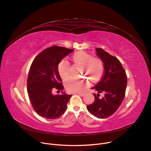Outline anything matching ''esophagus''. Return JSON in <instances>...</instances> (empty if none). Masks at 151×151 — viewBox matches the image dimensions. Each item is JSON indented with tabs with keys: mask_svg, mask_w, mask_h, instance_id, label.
Returning a JSON list of instances; mask_svg holds the SVG:
<instances>
[{
	"mask_svg": "<svg viewBox=\"0 0 151 151\" xmlns=\"http://www.w3.org/2000/svg\"><path fill=\"white\" fill-rule=\"evenodd\" d=\"M78 95L81 96H84V93H77Z\"/></svg>",
	"mask_w": 151,
	"mask_h": 151,
	"instance_id": "34e87169",
	"label": "esophagus"
}]
</instances>
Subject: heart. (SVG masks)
Masks as SVG:
<instances>
[{
  "mask_svg": "<svg viewBox=\"0 0 151 151\" xmlns=\"http://www.w3.org/2000/svg\"><path fill=\"white\" fill-rule=\"evenodd\" d=\"M73 61L81 67V73H86L91 78L93 81H97L102 75L104 65L101 59L93 57L90 54L86 52H78L73 55ZM58 70L60 76L65 79L70 73V64L65 58L63 59L58 65ZM89 81L79 79L75 78H68L65 81L66 90L69 93H81L89 86Z\"/></svg>",
  "mask_w": 151,
  "mask_h": 151,
  "instance_id": "obj_1",
  "label": "heart"
}]
</instances>
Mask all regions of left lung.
Segmentation results:
<instances>
[{
	"label": "left lung",
	"instance_id": "left-lung-1",
	"mask_svg": "<svg viewBox=\"0 0 151 151\" xmlns=\"http://www.w3.org/2000/svg\"><path fill=\"white\" fill-rule=\"evenodd\" d=\"M97 55L104 65V73L99 83L91 89L99 93L104 92V97L94 93V101L87 105L88 111L99 119H105L113 114L125 96L127 76L120 61L101 48H97Z\"/></svg>",
	"mask_w": 151,
	"mask_h": 151
}]
</instances>
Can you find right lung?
<instances>
[{"mask_svg": "<svg viewBox=\"0 0 151 151\" xmlns=\"http://www.w3.org/2000/svg\"><path fill=\"white\" fill-rule=\"evenodd\" d=\"M73 50L53 46L43 50L34 60L27 81V90L32 107L40 116L55 119L66 111L72 95L65 93L53 95L52 91L53 88L61 91L64 88L58 65Z\"/></svg>", "mask_w": 151, "mask_h": 151, "instance_id": "add662e5", "label": "right lung"}]
</instances>
